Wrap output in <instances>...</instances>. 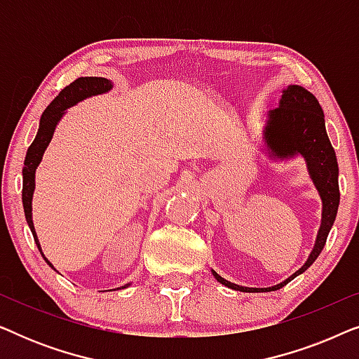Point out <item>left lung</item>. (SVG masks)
<instances>
[{
	"mask_svg": "<svg viewBox=\"0 0 359 359\" xmlns=\"http://www.w3.org/2000/svg\"><path fill=\"white\" fill-rule=\"evenodd\" d=\"M258 150L271 161H291L302 158L307 175L322 201V219L318 227L316 243L309 253L306 263L292 273L283 283L269 287H247L230 283L210 269L217 283L225 287L240 292H269L278 291L289 281L311 268L325 247L327 237L335 222L338 204H340V188H338V161L335 150L330 144L325 129V116L316 96L306 88L289 85L284 88L276 109L266 114V122L259 135Z\"/></svg>",
	"mask_w": 359,
	"mask_h": 359,
	"instance_id": "obj_1",
	"label": "left lung"
}]
</instances>
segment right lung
I'll list each match as a JSON object with an SVG mask.
<instances>
[{
    "mask_svg": "<svg viewBox=\"0 0 359 359\" xmlns=\"http://www.w3.org/2000/svg\"><path fill=\"white\" fill-rule=\"evenodd\" d=\"M112 88H114V83L107 78H101V76H81L78 78L68 85L67 88H63L55 100H53L50 104L47 106V109L43 111V114L41 117V122H39V129H37V135L31 147L27 149L26 154V160H24V166H22V205H24V214H26V220L29 229L34 235V240H36V245L41 252L42 258L46 259V263L48 266L53 268V264L48 262L46 258V255L42 253L41 248V242H39L36 229H34V222H32V198H34V189H36V171L37 166L41 165L42 156L46 154L48 144H50L53 132H55L58 122L63 119V116L67 114V111L70 107L76 106L78 102L88 100V97L97 96V95H106L109 93ZM55 269V268H53ZM57 271V269H55ZM132 283H127L126 286L122 287H129ZM121 289V287H117Z\"/></svg>",
    "mask_w": 359,
    "mask_h": 359,
    "instance_id": "1",
    "label": "right lung"
}]
</instances>
